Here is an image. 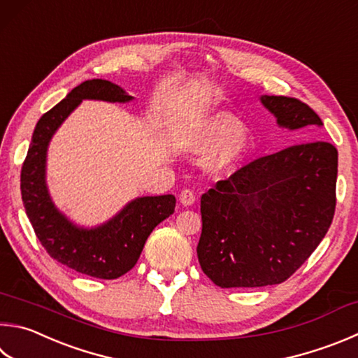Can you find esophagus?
<instances>
[{"instance_id": "1", "label": "esophagus", "mask_w": 358, "mask_h": 358, "mask_svg": "<svg viewBox=\"0 0 358 358\" xmlns=\"http://www.w3.org/2000/svg\"><path fill=\"white\" fill-rule=\"evenodd\" d=\"M196 200H197V197H196V192H194V191H191V189H183V191H181L180 201L185 206L194 205V203H196Z\"/></svg>"}]
</instances>
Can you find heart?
Instances as JSON below:
<instances>
[{
	"mask_svg": "<svg viewBox=\"0 0 358 358\" xmlns=\"http://www.w3.org/2000/svg\"><path fill=\"white\" fill-rule=\"evenodd\" d=\"M180 144L191 153L211 152L208 164L219 172H231L241 166L253 147V136L236 115L211 113L187 127Z\"/></svg>",
	"mask_w": 358,
	"mask_h": 358,
	"instance_id": "obj_1",
	"label": "heart"
}]
</instances>
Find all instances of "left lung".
<instances>
[{
  "label": "left lung",
  "instance_id": "1",
  "mask_svg": "<svg viewBox=\"0 0 358 358\" xmlns=\"http://www.w3.org/2000/svg\"><path fill=\"white\" fill-rule=\"evenodd\" d=\"M280 127H322L307 103L263 95ZM338 152L329 142L292 145L253 159L200 200L201 271L220 288L277 285L294 274L332 224Z\"/></svg>",
  "mask_w": 358,
  "mask_h": 358
}]
</instances>
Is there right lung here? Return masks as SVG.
Instances as JSON below:
<instances>
[{
  "instance_id": "obj_1",
  "label": "right lung",
  "mask_w": 358,
  "mask_h": 358,
  "mask_svg": "<svg viewBox=\"0 0 358 358\" xmlns=\"http://www.w3.org/2000/svg\"><path fill=\"white\" fill-rule=\"evenodd\" d=\"M84 99L125 103L133 96L111 81L87 80L45 113L22 166V200L37 239L51 258L80 274L113 280L134 268L155 227L173 213L175 197L169 194L136 199L94 230L78 229L56 210L45 186L47 147L57 127Z\"/></svg>"
}]
</instances>
